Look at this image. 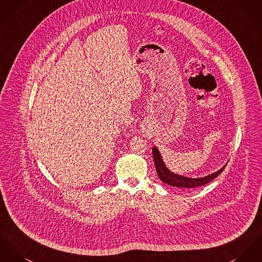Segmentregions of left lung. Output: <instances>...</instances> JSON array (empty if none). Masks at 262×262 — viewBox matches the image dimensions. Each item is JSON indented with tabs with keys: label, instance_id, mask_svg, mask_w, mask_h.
Returning a JSON list of instances; mask_svg holds the SVG:
<instances>
[{
	"label": "left lung",
	"instance_id": "1",
	"mask_svg": "<svg viewBox=\"0 0 262 262\" xmlns=\"http://www.w3.org/2000/svg\"><path fill=\"white\" fill-rule=\"evenodd\" d=\"M152 156H154V161L156 164L157 172H158V176L161 179V181L168 185L181 187V188H195V187L204 185V184L210 182L212 180H214L216 177H219L226 166V163H225L221 169H219L217 171L212 172L208 176H205V177L188 178V177H184V176H181V174L170 171L166 167L164 161L162 160V157H161L159 148L155 145L152 146Z\"/></svg>",
	"mask_w": 262,
	"mask_h": 262
}]
</instances>
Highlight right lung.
I'll use <instances>...</instances> for the list:
<instances>
[{
    "label": "right lung",
    "mask_w": 262,
    "mask_h": 262,
    "mask_svg": "<svg viewBox=\"0 0 262 262\" xmlns=\"http://www.w3.org/2000/svg\"><path fill=\"white\" fill-rule=\"evenodd\" d=\"M101 181H102V179H101Z\"/></svg>",
    "instance_id": "right-lung-1"
}]
</instances>
